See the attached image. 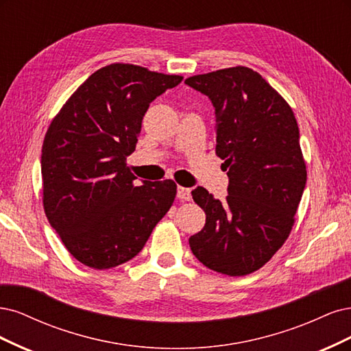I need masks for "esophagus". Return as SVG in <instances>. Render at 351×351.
<instances>
[{"instance_id":"34e87169","label":"esophagus","mask_w":351,"mask_h":351,"mask_svg":"<svg viewBox=\"0 0 351 351\" xmlns=\"http://www.w3.org/2000/svg\"><path fill=\"white\" fill-rule=\"evenodd\" d=\"M178 198L182 201H189L191 199V189L185 186H178Z\"/></svg>"}]
</instances>
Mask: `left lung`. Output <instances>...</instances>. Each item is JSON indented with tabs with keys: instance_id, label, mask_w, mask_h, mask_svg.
<instances>
[{
	"instance_id": "left-lung-1",
	"label": "left lung",
	"mask_w": 351,
	"mask_h": 351,
	"mask_svg": "<svg viewBox=\"0 0 351 351\" xmlns=\"http://www.w3.org/2000/svg\"><path fill=\"white\" fill-rule=\"evenodd\" d=\"M185 83L216 108V154L229 176L223 201L202 186L192 191L207 219L204 229L189 237L191 251L217 273L251 274L287 241L306 185L295 114L247 66L192 75Z\"/></svg>"
}]
</instances>
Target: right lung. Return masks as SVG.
<instances>
[{"instance_id": "1", "label": "right lung", "mask_w": 351, "mask_h": 351, "mask_svg": "<svg viewBox=\"0 0 351 351\" xmlns=\"http://www.w3.org/2000/svg\"><path fill=\"white\" fill-rule=\"evenodd\" d=\"M182 75L115 62L78 86L42 147L45 214L77 261L106 269L130 261L172 207V179L144 182L127 165L152 101Z\"/></svg>"}]
</instances>
